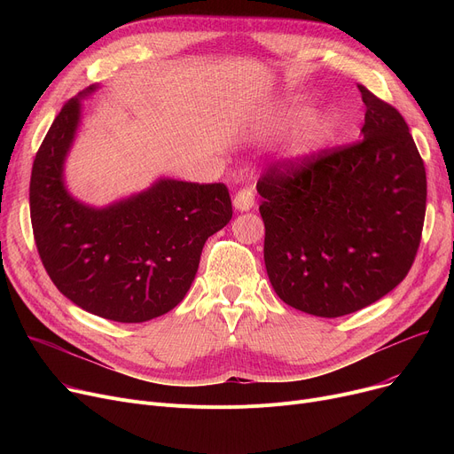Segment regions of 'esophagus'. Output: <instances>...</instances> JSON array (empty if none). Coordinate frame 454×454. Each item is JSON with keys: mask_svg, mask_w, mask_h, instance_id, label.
I'll return each instance as SVG.
<instances>
[{"mask_svg": "<svg viewBox=\"0 0 454 454\" xmlns=\"http://www.w3.org/2000/svg\"><path fill=\"white\" fill-rule=\"evenodd\" d=\"M254 202H255L254 193H252V189H248V187L239 189L235 193V197H233V207L237 211H248V209H252Z\"/></svg>", "mask_w": 454, "mask_h": 454, "instance_id": "34e87169", "label": "esophagus"}]
</instances>
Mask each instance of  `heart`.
I'll return each mask as SVG.
<instances>
[{
    "label": "heart",
    "mask_w": 454,
    "mask_h": 454,
    "mask_svg": "<svg viewBox=\"0 0 454 454\" xmlns=\"http://www.w3.org/2000/svg\"><path fill=\"white\" fill-rule=\"evenodd\" d=\"M311 114V108L307 105H289L279 114L278 125L281 129H291L303 123L304 119ZM339 134V119L331 112H322L308 119L305 125L300 129L293 145L289 149L287 158L293 163L303 165L315 160L320 153H324Z\"/></svg>",
    "instance_id": "1"
}]
</instances>
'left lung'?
Returning a JSON list of instances; mask_svg holds the SVG:
<instances>
[{"label": "left lung", "mask_w": 454, "mask_h": 454, "mask_svg": "<svg viewBox=\"0 0 454 454\" xmlns=\"http://www.w3.org/2000/svg\"><path fill=\"white\" fill-rule=\"evenodd\" d=\"M363 139L298 165L274 163L263 197L265 267L298 311L337 318L388 294L421 241L427 175L403 115L359 84Z\"/></svg>", "instance_id": "left-lung-1"}]
</instances>
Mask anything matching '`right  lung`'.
I'll return each mask as SVG.
<instances>
[{
	"label": "right lung",
	"mask_w": 454,
	"mask_h": 454,
	"mask_svg": "<svg viewBox=\"0 0 454 454\" xmlns=\"http://www.w3.org/2000/svg\"><path fill=\"white\" fill-rule=\"evenodd\" d=\"M95 90L62 106L36 153L29 185L35 243L67 300L106 320L147 322L184 300L207 237L231 219V200L224 184L171 178L106 207L71 197L64 161L81 123V99Z\"/></svg>",
	"instance_id": "1"
}]
</instances>
